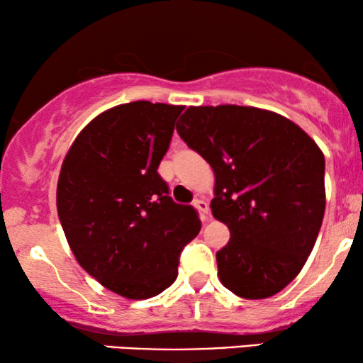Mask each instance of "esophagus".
Here are the masks:
<instances>
[{
  "instance_id": "esophagus-1",
  "label": "esophagus",
  "mask_w": 363,
  "mask_h": 363,
  "mask_svg": "<svg viewBox=\"0 0 363 363\" xmlns=\"http://www.w3.org/2000/svg\"><path fill=\"white\" fill-rule=\"evenodd\" d=\"M194 207L197 208V212L201 213V217L206 220L208 216V203L206 201H202V199H196V201H194Z\"/></svg>"
}]
</instances>
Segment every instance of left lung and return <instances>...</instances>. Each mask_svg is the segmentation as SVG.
I'll use <instances>...</instances> for the list:
<instances>
[{
    "label": "left lung",
    "mask_w": 363,
    "mask_h": 363,
    "mask_svg": "<svg viewBox=\"0 0 363 363\" xmlns=\"http://www.w3.org/2000/svg\"><path fill=\"white\" fill-rule=\"evenodd\" d=\"M176 130L216 176L212 216L230 230L217 252L222 284L243 299L279 293L303 269L323 223L320 147L257 106H189Z\"/></svg>",
    "instance_id": "obj_1"
}]
</instances>
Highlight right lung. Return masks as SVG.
Returning a JSON list of instances; mask_svg holds the SVG:
<instances>
[{"label":"right lung","instance_id":"right-lung-1","mask_svg":"<svg viewBox=\"0 0 363 363\" xmlns=\"http://www.w3.org/2000/svg\"><path fill=\"white\" fill-rule=\"evenodd\" d=\"M184 106L116 105L82 130L64 157L57 213L75 259L101 286L147 299L177 278L197 212L167 196L157 166Z\"/></svg>","mask_w":363,"mask_h":363}]
</instances>
